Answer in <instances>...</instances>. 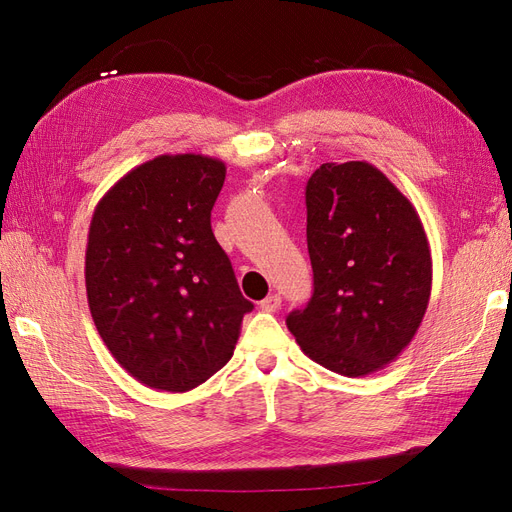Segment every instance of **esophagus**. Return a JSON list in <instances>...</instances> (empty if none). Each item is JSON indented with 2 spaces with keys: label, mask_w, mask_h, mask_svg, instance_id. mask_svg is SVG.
Returning <instances> with one entry per match:
<instances>
[{
  "label": "esophagus",
  "mask_w": 512,
  "mask_h": 512,
  "mask_svg": "<svg viewBox=\"0 0 512 512\" xmlns=\"http://www.w3.org/2000/svg\"><path fill=\"white\" fill-rule=\"evenodd\" d=\"M280 305H282L280 294H269L267 299L260 301V307L265 309V312H277V309H280Z\"/></svg>",
  "instance_id": "1"
}]
</instances>
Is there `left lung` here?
I'll list each match as a JSON object with an SVG mask.
<instances>
[{
  "label": "left lung",
  "mask_w": 512,
  "mask_h": 512,
  "mask_svg": "<svg viewBox=\"0 0 512 512\" xmlns=\"http://www.w3.org/2000/svg\"><path fill=\"white\" fill-rule=\"evenodd\" d=\"M314 294L288 314L301 350L335 374L361 378L412 342L431 294L421 218L369 162H327L305 188Z\"/></svg>",
  "instance_id": "8db88e82"
}]
</instances>
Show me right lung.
<instances>
[{"instance_id":"1","label":"right lung","mask_w":512,"mask_h":512,"mask_svg":"<svg viewBox=\"0 0 512 512\" xmlns=\"http://www.w3.org/2000/svg\"><path fill=\"white\" fill-rule=\"evenodd\" d=\"M226 164L200 153L158 156L96 205L85 252L91 318L106 348L149 389L185 393L235 352L252 312L211 209Z\"/></svg>"}]
</instances>
